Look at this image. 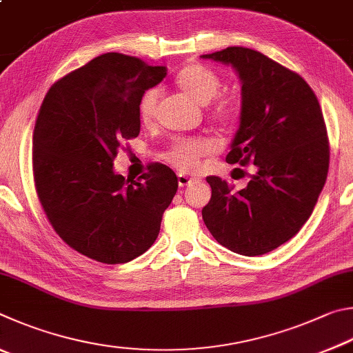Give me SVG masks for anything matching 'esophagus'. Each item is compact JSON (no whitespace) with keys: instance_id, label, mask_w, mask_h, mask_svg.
Returning a JSON list of instances; mask_svg holds the SVG:
<instances>
[{"instance_id":"esophagus-1","label":"esophagus","mask_w":353,"mask_h":353,"mask_svg":"<svg viewBox=\"0 0 353 353\" xmlns=\"http://www.w3.org/2000/svg\"><path fill=\"white\" fill-rule=\"evenodd\" d=\"M194 181H195V178L186 175V173H178V184H180L181 188L189 186V184L194 183Z\"/></svg>"}]
</instances>
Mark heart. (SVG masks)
Segmentation results:
<instances>
[{"instance_id":"b5f03b06","label":"heart","mask_w":353,"mask_h":353,"mask_svg":"<svg viewBox=\"0 0 353 353\" xmlns=\"http://www.w3.org/2000/svg\"><path fill=\"white\" fill-rule=\"evenodd\" d=\"M219 74L201 63H192L184 66L176 74L175 85L183 94L200 105H206L217 94L220 88ZM158 94L157 91H147L139 102V119L142 123H150L157 110ZM211 116L219 122H231L237 116V103L234 99L220 97L212 103ZM219 142L212 138H192L175 142L167 153V159L172 164L180 167L184 172L194 170L200 163V158L215 152Z\"/></svg>"}]
</instances>
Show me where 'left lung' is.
Returning a JSON list of instances; mask_svg holds the SVG:
<instances>
[{
    "label": "left lung",
    "mask_w": 353,
    "mask_h": 353,
    "mask_svg": "<svg viewBox=\"0 0 353 353\" xmlns=\"http://www.w3.org/2000/svg\"><path fill=\"white\" fill-rule=\"evenodd\" d=\"M231 65L242 82L239 128L226 161L254 164L236 190L208 176L201 215L214 239L242 256H261L294 237L316 205L329 172V139L319 102L299 74L243 46L201 55Z\"/></svg>",
    "instance_id": "8db88e82"
}]
</instances>
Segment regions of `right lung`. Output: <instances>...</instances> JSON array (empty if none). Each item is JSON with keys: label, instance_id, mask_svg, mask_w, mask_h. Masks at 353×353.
I'll return each instance as SVG.
<instances>
[{"label": "right lung", "instance_id": "1", "mask_svg": "<svg viewBox=\"0 0 353 353\" xmlns=\"http://www.w3.org/2000/svg\"><path fill=\"white\" fill-rule=\"evenodd\" d=\"M165 74V66L102 54L55 82L40 107L32 139L37 195L55 232L97 262L144 254L176 194L170 167L150 164L130 183L113 164L121 142L139 134L142 96Z\"/></svg>", "mask_w": 353, "mask_h": 353}]
</instances>
